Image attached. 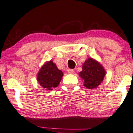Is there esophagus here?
Instances as JSON below:
<instances>
[{"mask_svg":"<svg viewBox=\"0 0 133 133\" xmlns=\"http://www.w3.org/2000/svg\"><path fill=\"white\" fill-rule=\"evenodd\" d=\"M75 72V70L73 69H68V73L70 74H73Z\"/></svg>","mask_w":133,"mask_h":133,"instance_id":"obj_1","label":"esophagus"}]
</instances>
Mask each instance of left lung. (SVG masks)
Returning <instances> with one entry per match:
<instances>
[{"mask_svg": "<svg viewBox=\"0 0 133 133\" xmlns=\"http://www.w3.org/2000/svg\"><path fill=\"white\" fill-rule=\"evenodd\" d=\"M106 71L99 62L91 58L83 64L82 71L79 75L84 82V86L88 89L96 88L101 84L105 76Z\"/></svg>", "mask_w": 133, "mask_h": 133, "instance_id": "1", "label": "left lung"}]
</instances>
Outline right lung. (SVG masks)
Returning <instances> with one entry per match:
<instances>
[{"mask_svg": "<svg viewBox=\"0 0 133 133\" xmlns=\"http://www.w3.org/2000/svg\"><path fill=\"white\" fill-rule=\"evenodd\" d=\"M63 72L58 69L53 61L45 63L37 75V80L41 87L46 90H52L58 87L62 78Z\"/></svg>", "mask_w": 133, "mask_h": 133, "instance_id": "right-lung-1", "label": "right lung"}]
</instances>
